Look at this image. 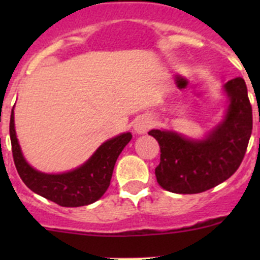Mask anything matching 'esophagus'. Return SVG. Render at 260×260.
<instances>
[{
    "label": "esophagus",
    "mask_w": 260,
    "mask_h": 260,
    "mask_svg": "<svg viewBox=\"0 0 260 260\" xmlns=\"http://www.w3.org/2000/svg\"><path fill=\"white\" fill-rule=\"evenodd\" d=\"M149 127H151V122H149L148 119H146V118H140V119H137V122H136L135 131L138 135H142V133H146L147 131L149 129Z\"/></svg>",
    "instance_id": "obj_1"
}]
</instances>
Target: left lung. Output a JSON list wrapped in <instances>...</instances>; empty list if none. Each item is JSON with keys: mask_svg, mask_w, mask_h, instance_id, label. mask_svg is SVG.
<instances>
[{"mask_svg": "<svg viewBox=\"0 0 260 260\" xmlns=\"http://www.w3.org/2000/svg\"><path fill=\"white\" fill-rule=\"evenodd\" d=\"M230 106L225 120L204 141H190L174 132L149 131L161 149L154 170L157 182L175 193H199L235 174L246 152L253 128V112L242 78L225 85Z\"/></svg>", "mask_w": 260, "mask_h": 260, "instance_id": "obj_1", "label": "left lung"}]
</instances>
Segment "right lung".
<instances>
[{
	"mask_svg": "<svg viewBox=\"0 0 260 260\" xmlns=\"http://www.w3.org/2000/svg\"><path fill=\"white\" fill-rule=\"evenodd\" d=\"M12 156L21 180L31 191L65 208L89 205L104 195L111 183L118 156L131 141L129 132L103 143L95 153L74 171L61 175H46L27 165L18 146L14 123V109L10 118Z\"/></svg>",
	"mask_w": 260,
	"mask_h": 260,
	"instance_id": "obj_1",
	"label": "right lung"
}]
</instances>
